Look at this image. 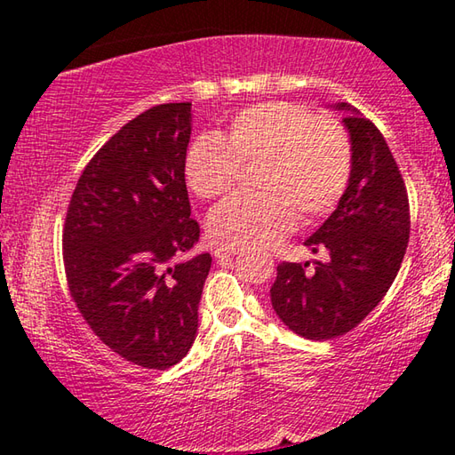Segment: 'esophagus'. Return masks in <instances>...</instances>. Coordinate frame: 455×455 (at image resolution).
<instances>
[{"label": "esophagus", "mask_w": 455, "mask_h": 455, "mask_svg": "<svg viewBox=\"0 0 455 455\" xmlns=\"http://www.w3.org/2000/svg\"><path fill=\"white\" fill-rule=\"evenodd\" d=\"M238 252V249L236 246H217V249H214V257L217 259H227V257H233V255H236Z\"/></svg>", "instance_id": "34e87169"}]
</instances>
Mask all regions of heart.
Segmentation results:
<instances>
[{
    "instance_id": "b5f03b06",
    "label": "heart",
    "mask_w": 455,
    "mask_h": 455,
    "mask_svg": "<svg viewBox=\"0 0 455 455\" xmlns=\"http://www.w3.org/2000/svg\"><path fill=\"white\" fill-rule=\"evenodd\" d=\"M257 164V195H236L214 206L206 228L217 243L236 249L271 246L297 227L335 209L347 190L353 154L349 136L333 118L287 100L236 112L227 136L200 134L184 154L182 174L198 198L233 190L243 166Z\"/></svg>"
}]
</instances>
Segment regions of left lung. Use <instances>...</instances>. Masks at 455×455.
<instances>
[{
  "label": "left lung",
  "mask_w": 455,
  "mask_h": 455,
  "mask_svg": "<svg viewBox=\"0 0 455 455\" xmlns=\"http://www.w3.org/2000/svg\"><path fill=\"white\" fill-rule=\"evenodd\" d=\"M343 118L351 136V179L333 214L305 241L327 260L281 263L271 287L275 313L291 331L313 341L341 337L379 305L410 241V198L383 134L349 104Z\"/></svg>",
  "instance_id": "1"
}]
</instances>
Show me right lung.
<instances>
[{
    "instance_id": "obj_1",
    "label": "right lung",
    "mask_w": 455,
    "mask_h": 455,
    "mask_svg": "<svg viewBox=\"0 0 455 455\" xmlns=\"http://www.w3.org/2000/svg\"><path fill=\"white\" fill-rule=\"evenodd\" d=\"M190 102L160 104L122 126L84 168L64 222L68 289L114 353L172 367L198 329L212 257L179 260L200 236L182 164Z\"/></svg>"
}]
</instances>
